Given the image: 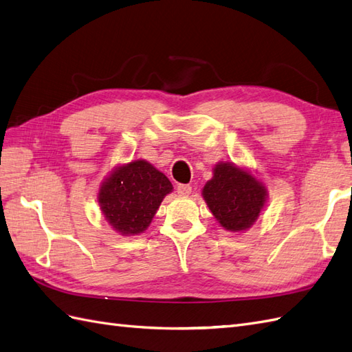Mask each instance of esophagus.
<instances>
[{"mask_svg": "<svg viewBox=\"0 0 352 352\" xmlns=\"http://www.w3.org/2000/svg\"><path fill=\"white\" fill-rule=\"evenodd\" d=\"M177 193H178L179 196L190 195V193H192V186H188V184H178V186H177Z\"/></svg>", "mask_w": 352, "mask_h": 352, "instance_id": "34e87169", "label": "esophagus"}]
</instances>
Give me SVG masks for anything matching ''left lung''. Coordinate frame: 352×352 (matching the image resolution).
Segmentation results:
<instances>
[{"mask_svg": "<svg viewBox=\"0 0 352 352\" xmlns=\"http://www.w3.org/2000/svg\"><path fill=\"white\" fill-rule=\"evenodd\" d=\"M202 196L224 229L241 232L258 219L267 192L248 170L220 162L214 168V177L204 186Z\"/></svg>", "mask_w": 352, "mask_h": 352, "instance_id": "obj_1", "label": "left lung"}]
</instances>
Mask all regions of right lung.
<instances>
[{"label":"right lung","mask_w":352,"mask_h":352,"mask_svg":"<svg viewBox=\"0 0 352 352\" xmlns=\"http://www.w3.org/2000/svg\"><path fill=\"white\" fill-rule=\"evenodd\" d=\"M173 184L147 160H133L116 168L102 183L98 201L105 220L120 235L146 230Z\"/></svg>","instance_id":"right-lung-1"}]
</instances>
